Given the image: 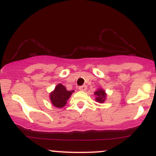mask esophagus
<instances>
[{
	"label": "esophagus",
	"mask_w": 156,
	"mask_h": 156,
	"mask_svg": "<svg viewBox=\"0 0 156 156\" xmlns=\"http://www.w3.org/2000/svg\"><path fill=\"white\" fill-rule=\"evenodd\" d=\"M78 89H79L80 90H81V91H85V90H87V86H85V85L80 86Z\"/></svg>",
	"instance_id": "obj_1"
}]
</instances>
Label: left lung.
I'll return each mask as SVG.
<instances>
[{
    "label": "left lung",
    "instance_id": "left-lung-1",
    "mask_svg": "<svg viewBox=\"0 0 156 156\" xmlns=\"http://www.w3.org/2000/svg\"><path fill=\"white\" fill-rule=\"evenodd\" d=\"M97 97H96V100H97L98 103H103L106 100V94L104 90L103 89H99L94 93Z\"/></svg>",
    "mask_w": 156,
    "mask_h": 156
}]
</instances>
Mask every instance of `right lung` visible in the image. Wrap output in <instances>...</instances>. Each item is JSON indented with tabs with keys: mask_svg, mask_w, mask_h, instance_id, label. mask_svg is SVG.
I'll return each mask as SVG.
<instances>
[{
	"mask_svg": "<svg viewBox=\"0 0 156 156\" xmlns=\"http://www.w3.org/2000/svg\"><path fill=\"white\" fill-rule=\"evenodd\" d=\"M74 90H67L65 86L59 84L56 86L54 90L50 94V99L52 104L57 108H62L66 104L67 100Z\"/></svg>",
	"mask_w": 156,
	"mask_h": 156,
	"instance_id": "obj_1",
	"label": "right lung"
}]
</instances>
